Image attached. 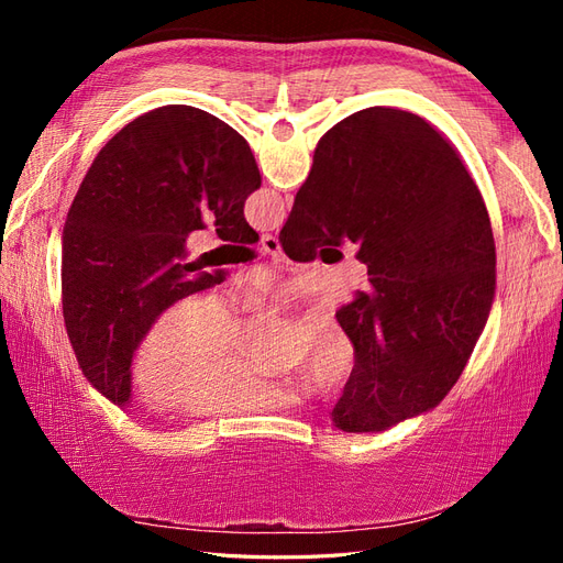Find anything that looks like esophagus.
<instances>
[{
	"label": "esophagus",
	"instance_id": "34e87169",
	"mask_svg": "<svg viewBox=\"0 0 563 563\" xmlns=\"http://www.w3.org/2000/svg\"><path fill=\"white\" fill-rule=\"evenodd\" d=\"M261 249L269 255H275V258H279V255H282V244H279L275 234H263L261 236Z\"/></svg>",
	"mask_w": 563,
	"mask_h": 563
}]
</instances>
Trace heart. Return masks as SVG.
<instances>
[{"label":"heart","mask_w":563,"mask_h":563,"mask_svg":"<svg viewBox=\"0 0 563 563\" xmlns=\"http://www.w3.org/2000/svg\"><path fill=\"white\" fill-rule=\"evenodd\" d=\"M255 308L279 300L275 279L263 277L240 296ZM246 329L223 302L195 296L168 308L135 347L131 380L150 404H176L190 416H228L263 408H288L302 401V391L265 376L242 356ZM354 362L345 331L333 321L314 323L302 356V376L319 389L343 383Z\"/></svg>","instance_id":"heart-1"}]
</instances>
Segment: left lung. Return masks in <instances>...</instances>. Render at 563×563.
I'll list each match as a JSON object with an SVG mask.
<instances>
[{
	"label": "left lung",
	"instance_id": "8db88e82",
	"mask_svg": "<svg viewBox=\"0 0 563 563\" xmlns=\"http://www.w3.org/2000/svg\"><path fill=\"white\" fill-rule=\"evenodd\" d=\"M261 172L244 135L190 106L133 119L98 152L63 230V317L79 368L131 404L135 347L172 305L225 279L187 261L185 240L213 220L223 242L255 244L244 218Z\"/></svg>",
	"mask_w": 563,
	"mask_h": 563
}]
</instances>
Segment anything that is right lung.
Returning a JSON list of instances; mask_svg holds the SVG:
<instances>
[{"label": "right lung", "instance_id": "right-lung-1", "mask_svg": "<svg viewBox=\"0 0 563 563\" xmlns=\"http://www.w3.org/2000/svg\"><path fill=\"white\" fill-rule=\"evenodd\" d=\"M279 242L298 263L352 242L368 265L366 291L335 312L354 347L338 430L380 432L449 395L490 310L496 244L479 190L432 124L368 108L329 129Z\"/></svg>", "mask_w": 563, "mask_h": 563}]
</instances>
